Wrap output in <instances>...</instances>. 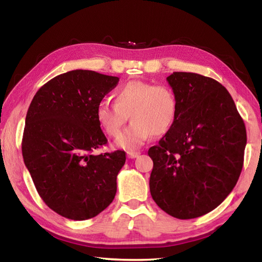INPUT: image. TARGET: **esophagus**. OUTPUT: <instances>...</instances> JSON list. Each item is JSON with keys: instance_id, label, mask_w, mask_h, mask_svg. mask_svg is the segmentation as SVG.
<instances>
[{"instance_id": "esophagus-1", "label": "esophagus", "mask_w": 262, "mask_h": 262, "mask_svg": "<svg viewBox=\"0 0 262 262\" xmlns=\"http://www.w3.org/2000/svg\"><path fill=\"white\" fill-rule=\"evenodd\" d=\"M140 152H133V151H129V152H127V157L129 158V159H135V158H138L140 157Z\"/></svg>"}]
</instances>
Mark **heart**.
Here are the masks:
<instances>
[{
	"label": "heart",
	"mask_w": 262,
	"mask_h": 262,
	"mask_svg": "<svg viewBox=\"0 0 262 262\" xmlns=\"http://www.w3.org/2000/svg\"><path fill=\"white\" fill-rule=\"evenodd\" d=\"M116 102L100 101L97 118L105 134L117 137L130 117L132 125L117 140L121 148L134 149L149 137L168 133L178 116L179 103L174 91L168 85L130 81L115 93Z\"/></svg>",
	"instance_id": "heart-1"
}]
</instances>
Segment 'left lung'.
I'll return each instance as SVG.
<instances>
[{
	"label": "left lung",
	"instance_id": "8db88e82",
	"mask_svg": "<svg viewBox=\"0 0 262 262\" xmlns=\"http://www.w3.org/2000/svg\"><path fill=\"white\" fill-rule=\"evenodd\" d=\"M179 103L173 126L148 149L149 191L159 207L180 220L215 209L235 187L247 130L226 89L210 77L174 72L166 77Z\"/></svg>",
	"mask_w": 262,
	"mask_h": 262
}]
</instances>
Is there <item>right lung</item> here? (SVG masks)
Masks as SVG:
<instances>
[{"mask_svg":"<svg viewBox=\"0 0 262 262\" xmlns=\"http://www.w3.org/2000/svg\"><path fill=\"white\" fill-rule=\"evenodd\" d=\"M118 81L94 71H70L39 89L28 109L25 164L39 196L66 219H92L116 196L126 153L93 152L107 144L97 118L98 104Z\"/></svg>","mask_w":262,"mask_h":262,"instance_id":"add662e5","label":"right lung"}]
</instances>
